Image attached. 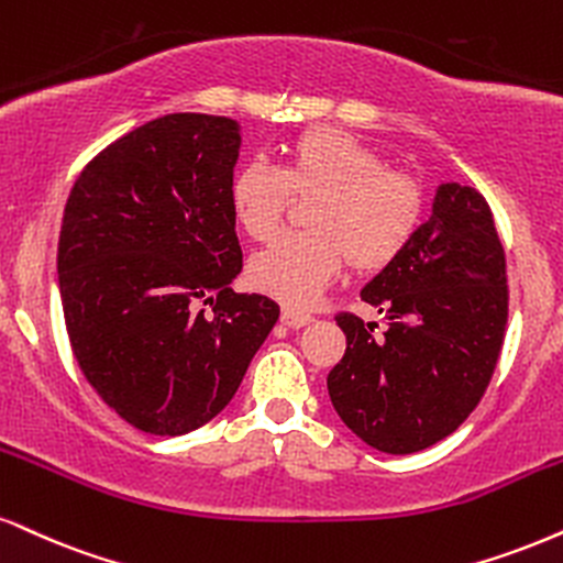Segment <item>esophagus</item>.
<instances>
[{
  "label": "esophagus",
  "mask_w": 563,
  "mask_h": 563,
  "mask_svg": "<svg viewBox=\"0 0 563 563\" xmlns=\"http://www.w3.org/2000/svg\"><path fill=\"white\" fill-rule=\"evenodd\" d=\"M313 318L308 313H300V310H292V308H284L282 310V323L287 325V329H302V325H308Z\"/></svg>",
  "instance_id": "esophagus-1"
}]
</instances>
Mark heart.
<instances>
[{"instance_id": "1", "label": "heart", "mask_w": 563, "mask_h": 563, "mask_svg": "<svg viewBox=\"0 0 563 563\" xmlns=\"http://www.w3.org/2000/svg\"><path fill=\"white\" fill-rule=\"evenodd\" d=\"M229 211L250 240L279 229L289 200H310L305 234H284L247 263L255 292L305 308L336 279L344 261L376 274L405 253L426 198L418 179L388 169L384 154L336 128H310L287 145L284 164L245 162L229 179Z\"/></svg>"}]
</instances>
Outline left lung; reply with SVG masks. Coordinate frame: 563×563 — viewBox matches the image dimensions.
I'll use <instances>...</instances> for the list:
<instances>
[{
	"label": "left lung",
	"mask_w": 563,
	"mask_h": 563,
	"mask_svg": "<svg viewBox=\"0 0 563 563\" xmlns=\"http://www.w3.org/2000/svg\"><path fill=\"white\" fill-rule=\"evenodd\" d=\"M360 297L386 316L339 313L344 357L331 405L367 446L415 454L454 433L483 399L501 355L509 289L494 213L475 187L443 183L433 213Z\"/></svg>",
	"instance_id": "1"
}]
</instances>
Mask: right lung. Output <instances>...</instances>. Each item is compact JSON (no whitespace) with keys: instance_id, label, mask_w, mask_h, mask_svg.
Returning <instances> with one entry per match:
<instances>
[{"instance_id":"right-lung-1","label":"right lung","mask_w":563,"mask_h":563,"mask_svg":"<svg viewBox=\"0 0 563 563\" xmlns=\"http://www.w3.org/2000/svg\"><path fill=\"white\" fill-rule=\"evenodd\" d=\"M240 143L229 117H158L107 145L67 198L57 274L69 344L88 384L143 433L217 418L279 321L274 300L232 289Z\"/></svg>"}]
</instances>
